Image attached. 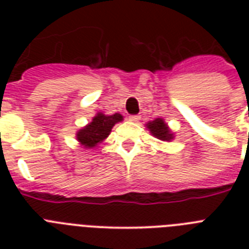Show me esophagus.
<instances>
[{
	"label": "esophagus",
	"mask_w": 249,
	"mask_h": 249,
	"mask_svg": "<svg viewBox=\"0 0 249 249\" xmlns=\"http://www.w3.org/2000/svg\"><path fill=\"white\" fill-rule=\"evenodd\" d=\"M141 120L140 115H130L129 116V121H132V123H138Z\"/></svg>",
	"instance_id": "34e87169"
}]
</instances>
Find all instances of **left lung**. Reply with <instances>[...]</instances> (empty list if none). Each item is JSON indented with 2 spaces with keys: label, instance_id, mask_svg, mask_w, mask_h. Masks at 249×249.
Listing matches in <instances>:
<instances>
[{
  "label": "left lung",
  "instance_id": "8db88e82",
  "mask_svg": "<svg viewBox=\"0 0 249 249\" xmlns=\"http://www.w3.org/2000/svg\"><path fill=\"white\" fill-rule=\"evenodd\" d=\"M146 128H147L148 132L151 133V136H154L160 141L170 142L174 138V133L170 130L168 124L161 117H158L155 120L146 123Z\"/></svg>",
  "mask_w": 249,
  "mask_h": 249
}]
</instances>
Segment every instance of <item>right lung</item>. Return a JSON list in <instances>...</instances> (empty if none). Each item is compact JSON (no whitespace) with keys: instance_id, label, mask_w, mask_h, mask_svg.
I'll return each instance as SVG.
<instances>
[{"instance_id":"add662e5","label":"right lung","mask_w":249,"mask_h":249,"mask_svg":"<svg viewBox=\"0 0 249 249\" xmlns=\"http://www.w3.org/2000/svg\"><path fill=\"white\" fill-rule=\"evenodd\" d=\"M124 120L120 113L105 115L103 112H97L89 124L77 130L76 140L84 148H95L109 136V133L115 124Z\"/></svg>"}]
</instances>
